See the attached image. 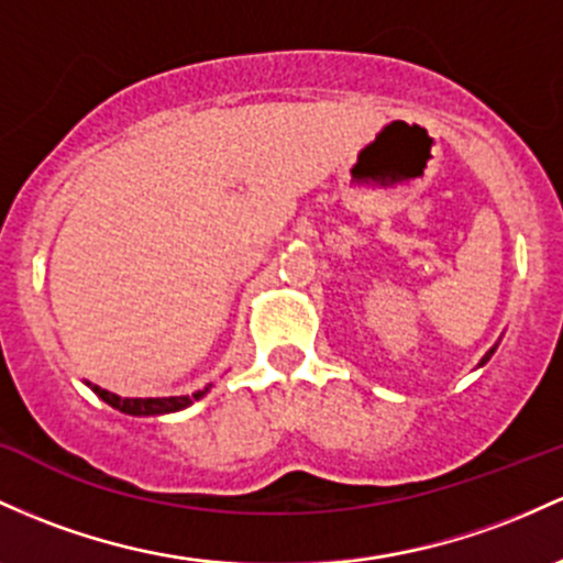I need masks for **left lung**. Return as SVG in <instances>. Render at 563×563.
I'll return each instance as SVG.
<instances>
[{
  "label": "left lung",
  "mask_w": 563,
  "mask_h": 563,
  "mask_svg": "<svg viewBox=\"0 0 563 563\" xmlns=\"http://www.w3.org/2000/svg\"><path fill=\"white\" fill-rule=\"evenodd\" d=\"M494 350H497V347H492L489 352H486V355H484V357H481V366H484V363H486V361H489V357L494 355Z\"/></svg>",
  "instance_id": "obj_1"
}]
</instances>
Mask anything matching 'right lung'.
Instances as JSON below:
<instances>
[{"label": "right lung", "instance_id": "obj_1", "mask_svg": "<svg viewBox=\"0 0 563 563\" xmlns=\"http://www.w3.org/2000/svg\"><path fill=\"white\" fill-rule=\"evenodd\" d=\"M90 387H92V393H96L101 400H107L109 406H114V409H120L125 413H133V417H154V413L181 411L211 390V385H208L206 390H197L191 395H170V398H120V395L101 390L98 385H90Z\"/></svg>", "mask_w": 563, "mask_h": 563}]
</instances>
